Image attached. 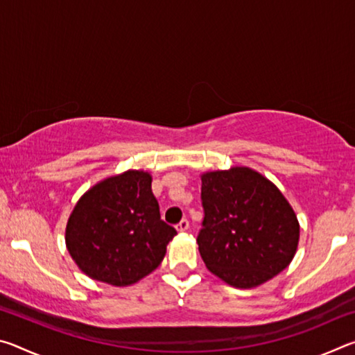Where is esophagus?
<instances>
[{
  "label": "esophagus",
  "instance_id": "34e87169",
  "mask_svg": "<svg viewBox=\"0 0 355 355\" xmlns=\"http://www.w3.org/2000/svg\"><path fill=\"white\" fill-rule=\"evenodd\" d=\"M175 227H177L178 232H186L189 228V220L188 219H182Z\"/></svg>",
  "mask_w": 355,
  "mask_h": 355
}]
</instances>
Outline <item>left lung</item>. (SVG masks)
<instances>
[{"mask_svg":"<svg viewBox=\"0 0 355 355\" xmlns=\"http://www.w3.org/2000/svg\"><path fill=\"white\" fill-rule=\"evenodd\" d=\"M203 220L197 244L207 268L228 285L254 288L284 271L296 254L299 222L284 194L249 169L202 175Z\"/></svg>","mask_w":355,"mask_h":355,"instance_id":"obj_1","label":"left lung"}]
</instances>
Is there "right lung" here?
Returning a JSON list of instances; mask_svg holds the SVG:
<instances>
[{"label": "right lung", "instance_id": "add662e5", "mask_svg": "<svg viewBox=\"0 0 355 355\" xmlns=\"http://www.w3.org/2000/svg\"><path fill=\"white\" fill-rule=\"evenodd\" d=\"M175 235L161 219L150 173L128 171L95 184L78 200L65 243L89 277L127 286L159 266Z\"/></svg>", "mask_w": 355, "mask_h": 355}]
</instances>
